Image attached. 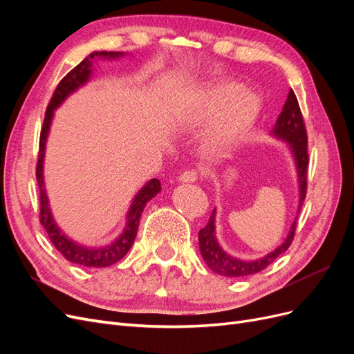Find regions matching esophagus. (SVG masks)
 I'll list each match as a JSON object with an SVG mask.
<instances>
[{
  "mask_svg": "<svg viewBox=\"0 0 354 354\" xmlns=\"http://www.w3.org/2000/svg\"><path fill=\"white\" fill-rule=\"evenodd\" d=\"M198 180V173L195 169H189L185 171V173H181L178 177L180 183H194V181Z\"/></svg>",
  "mask_w": 354,
  "mask_h": 354,
  "instance_id": "esophagus-1",
  "label": "esophagus"
}]
</instances>
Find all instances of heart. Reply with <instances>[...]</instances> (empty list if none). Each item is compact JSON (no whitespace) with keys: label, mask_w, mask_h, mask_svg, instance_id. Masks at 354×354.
I'll return each instance as SVG.
<instances>
[{"label":"heart","mask_w":354,"mask_h":354,"mask_svg":"<svg viewBox=\"0 0 354 354\" xmlns=\"http://www.w3.org/2000/svg\"><path fill=\"white\" fill-rule=\"evenodd\" d=\"M260 111L261 102L255 93L241 91L236 82L217 81L189 95L180 121L192 130L211 123L203 137L202 152L208 159H223L246 140Z\"/></svg>","instance_id":"heart-1"}]
</instances>
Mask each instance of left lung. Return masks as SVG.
Here are the masks:
<instances>
[{"mask_svg":"<svg viewBox=\"0 0 354 354\" xmlns=\"http://www.w3.org/2000/svg\"><path fill=\"white\" fill-rule=\"evenodd\" d=\"M274 138L288 145L289 152L292 155L295 169H297V183H298V207L295 218L291 224L285 241L277 246L276 250L270 251L267 255L260 257L255 260H241L238 257H233L221 248V245L216 236V214L217 209L214 208L208 224L199 230V250L202 259L205 260L209 269L221 276L226 277H246L264 270L267 266H270L277 257L285 252L294 239V233L297 227L298 214L301 211V205L306 199L307 189V167H308V155H307V133L303 121L301 111L297 102V97L292 90H289L288 99L283 104V109L277 118V121L270 133Z\"/></svg>","mask_w":354,"mask_h":354,"instance_id":"8db88e82","label":"left lung"}]
</instances>
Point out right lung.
Segmentation results:
<instances>
[{"instance_id":"obj_1","label":"right lung","mask_w":354,"mask_h":354,"mask_svg":"<svg viewBox=\"0 0 354 354\" xmlns=\"http://www.w3.org/2000/svg\"><path fill=\"white\" fill-rule=\"evenodd\" d=\"M124 56L125 53L122 51H94L90 56L85 57L78 66H75L66 77L59 82L55 94H53L46 112L44 124H42L41 137H39V155H38V164H37V180L39 186V201H41L39 221L42 224V227L46 229L51 243L55 245V248L65 257L68 261L78 266H84V267H108L122 260L125 254L130 251L131 245L136 239L138 223H140V217L146 203L152 198H155L160 192V181L158 178H152L149 180L147 183H145V186L137 192L136 196L133 198L130 208H128L122 233L113 242L108 245H102V246L82 245L77 241L71 239L68 234L57 226V223L55 217H53V212L50 208V202H48L46 183H44V156H46L47 138L51 128L53 116H55V111L60 108V104L65 102L72 93L84 87V85L90 81L93 75V63L95 60L97 59L115 60Z\"/></svg>"}]
</instances>
